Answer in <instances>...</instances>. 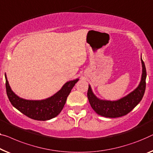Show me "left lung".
Masks as SVG:
<instances>
[{"label": "left lung", "mask_w": 153, "mask_h": 153, "mask_svg": "<svg viewBox=\"0 0 153 153\" xmlns=\"http://www.w3.org/2000/svg\"><path fill=\"white\" fill-rule=\"evenodd\" d=\"M141 61L142 65V74L140 82L135 90L122 98L116 101L100 100L95 96L91 86L88 85L87 92L88 102L96 113L106 117H120L131 112L140 103L144 95L146 79V70L144 62L142 58Z\"/></svg>", "instance_id": "left-lung-1"}]
</instances>
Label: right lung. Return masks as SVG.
Returning <instances> with one entry per match:
<instances>
[{
	"mask_svg": "<svg viewBox=\"0 0 153 153\" xmlns=\"http://www.w3.org/2000/svg\"><path fill=\"white\" fill-rule=\"evenodd\" d=\"M4 76L7 95L13 106L31 119L39 121L49 120L58 115L65 106L71 91L79 80L77 78L67 82L56 94L47 99L29 100L18 97L13 92L7 79L6 74Z\"/></svg>",
	"mask_w": 153,
	"mask_h": 153,
	"instance_id": "add662e5",
	"label": "right lung"
}]
</instances>
